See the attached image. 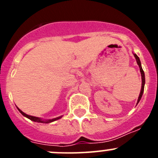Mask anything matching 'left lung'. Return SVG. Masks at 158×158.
Masks as SVG:
<instances>
[{
  "label": "left lung",
  "mask_w": 158,
  "mask_h": 158,
  "mask_svg": "<svg viewBox=\"0 0 158 158\" xmlns=\"http://www.w3.org/2000/svg\"><path fill=\"white\" fill-rule=\"evenodd\" d=\"M134 56L135 57V59H136V62L138 63L139 66V69H140V72H141V76H142V89H141V92H140V94H139V99H138V102H137V104H139V102L140 101L141 98H142V94H143V92H144V86H145V73H144V71L142 69V65H141V62H140V59L138 56H137L136 54H134Z\"/></svg>",
  "instance_id": "left-lung-1"
}]
</instances>
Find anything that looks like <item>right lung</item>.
<instances>
[{
  "mask_svg": "<svg viewBox=\"0 0 158 158\" xmlns=\"http://www.w3.org/2000/svg\"><path fill=\"white\" fill-rule=\"evenodd\" d=\"M17 109L19 110V112L21 113V114L23 115V116L27 117V118L31 119V121H34V122H37V123H49L54 122V121L58 120V119H59L60 118H62V116H59V117H57V118H52V119H48V120H43L42 118H38V117L32 116V115H27V114H25L24 112H23V111H22L21 110L19 109V108H18V107H17Z\"/></svg>",
  "mask_w": 158,
  "mask_h": 158,
  "instance_id": "add662e5",
  "label": "right lung"
}]
</instances>
